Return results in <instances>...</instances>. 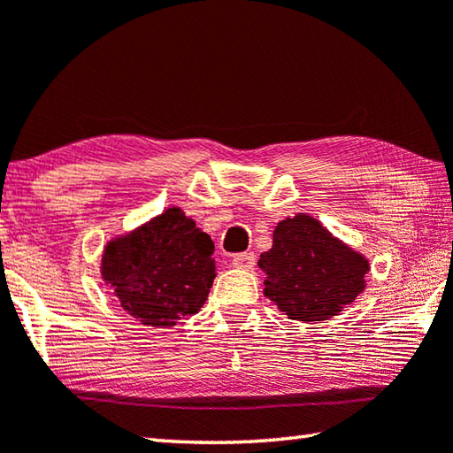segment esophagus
<instances>
[{
	"label": "esophagus",
	"mask_w": 453,
	"mask_h": 453,
	"mask_svg": "<svg viewBox=\"0 0 453 453\" xmlns=\"http://www.w3.org/2000/svg\"><path fill=\"white\" fill-rule=\"evenodd\" d=\"M232 265L237 267V269H253L255 255L251 251L250 253H237V255H234Z\"/></svg>",
	"instance_id": "1"
}]
</instances>
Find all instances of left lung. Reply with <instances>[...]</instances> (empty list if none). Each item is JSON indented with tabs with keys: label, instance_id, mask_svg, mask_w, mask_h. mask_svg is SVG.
Masks as SVG:
<instances>
[{
	"label": "left lung",
	"instance_id": "8db88e82",
	"mask_svg": "<svg viewBox=\"0 0 453 453\" xmlns=\"http://www.w3.org/2000/svg\"><path fill=\"white\" fill-rule=\"evenodd\" d=\"M257 265L265 273L263 295L287 317L305 323L339 315L365 291L370 271L363 253L307 213L279 221L273 245L261 253Z\"/></svg>",
	"mask_w": 453,
	"mask_h": 453
}]
</instances>
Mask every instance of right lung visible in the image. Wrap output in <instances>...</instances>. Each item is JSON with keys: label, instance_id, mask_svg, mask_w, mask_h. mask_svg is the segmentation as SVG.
I'll return each instance as SVG.
<instances>
[{"label": "right lung", "instance_id": "right-lung-1", "mask_svg": "<svg viewBox=\"0 0 453 453\" xmlns=\"http://www.w3.org/2000/svg\"><path fill=\"white\" fill-rule=\"evenodd\" d=\"M101 275L120 307L146 326L196 315L216 279L213 242L180 208H168L106 243Z\"/></svg>", "mask_w": 453, "mask_h": 453}]
</instances>
